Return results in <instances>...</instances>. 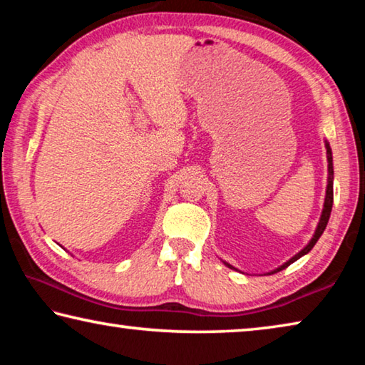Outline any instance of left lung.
Masks as SVG:
<instances>
[{"instance_id":"left-lung-1","label":"left lung","mask_w":365,"mask_h":365,"mask_svg":"<svg viewBox=\"0 0 365 365\" xmlns=\"http://www.w3.org/2000/svg\"><path fill=\"white\" fill-rule=\"evenodd\" d=\"M325 148H327V159H329V185H327V195H325V202H324V211H322V215H320V220H319V225H317V228H316V233H314L312 240H311V242H309V245L306 246L304 250H301V251L298 252V255L293 256L292 259H289L288 262H285L283 265H280L279 269H275L274 272H270V274H277V272H280V270H283V269H287L289 264H293L294 261H298V259H299L301 256L307 255V252L314 248V245L317 243V240L320 238V235L324 233L327 224H329L330 212H331V206H333V164H331V160H333V159H331V150H330V145H329V143H325ZM224 264H225V265H228V267H230V269H233L230 264H227V262H224Z\"/></svg>"}]
</instances>
